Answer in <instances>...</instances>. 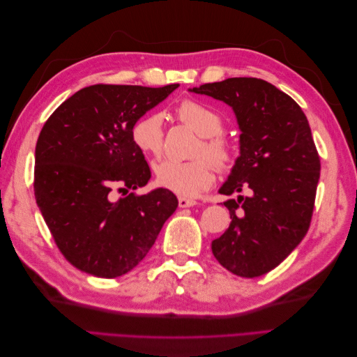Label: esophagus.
<instances>
[{"instance_id": "esophagus-1", "label": "esophagus", "mask_w": 357, "mask_h": 357, "mask_svg": "<svg viewBox=\"0 0 357 357\" xmlns=\"http://www.w3.org/2000/svg\"><path fill=\"white\" fill-rule=\"evenodd\" d=\"M178 205H180V208H188V207H193V205H197V201L185 198V197H180L178 198Z\"/></svg>"}]
</instances>
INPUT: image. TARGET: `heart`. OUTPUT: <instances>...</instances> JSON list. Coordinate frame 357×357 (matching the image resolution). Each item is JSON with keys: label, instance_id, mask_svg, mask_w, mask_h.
<instances>
[{"label": "heart", "instance_id": "b5f03b06", "mask_svg": "<svg viewBox=\"0 0 357 357\" xmlns=\"http://www.w3.org/2000/svg\"><path fill=\"white\" fill-rule=\"evenodd\" d=\"M177 116L202 137L197 150L198 156H208L220 169H228L234 164L231 144L219 135L223 121L218 112L199 101L185 100L177 107ZM131 139L142 153L160 155L164 149V117L160 113H147L138 117L131 128ZM210 159H162L155 165L158 185L181 197H195L214 181V167Z\"/></svg>", "mask_w": 357, "mask_h": 357}]
</instances>
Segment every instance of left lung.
<instances>
[{
  "instance_id": "1",
  "label": "left lung",
  "mask_w": 357,
  "mask_h": 357,
  "mask_svg": "<svg viewBox=\"0 0 357 357\" xmlns=\"http://www.w3.org/2000/svg\"><path fill=\"white\" fill-rule=\"evenodd\" d=\"M190 92L232 107L240 156L219 192L248 197L225 201L231 225L211 250L235 275L253 278L282 264L304 238L314 208L320 158L301 107L274 84L232 77Z\"/></svg>"
}]
</instances>
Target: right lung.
<instances>
[{
	"mask_svg": "<svg viewBox=\"0 0 357 357\" xmlns=\"http://www.w3.org/2000/svg\"><path fill=\"white\" fill-rule=\"evenodd\" d=\"M178 88L93 84L63 101L43 126L36 146L34 193L61 253L83 273L114 278L134 269L176 211L174 193L121 192L150 180L131 128Z\"/></svg>",
	"mask_w": 357,
	"mask_h": 357,
	"instance_id": "1",
	"label": "right lung"
}]
</instances>
